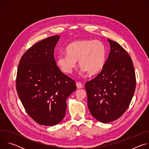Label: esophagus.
<instances>
[{
    "label": "esophagus",
    "instance_id": "1",
    "mask_svg": "<svg viewBox=\"0 0 149 149\" xmlns=\"http://www.w3.org/2000/svg\"><path fill=\"white\" fill-rule=\"evenodd\" d=\"M76 86H77V87L78 88H83V85L82 84V83L79 82H78L76 83Z\"/></svg>",
    "mask_w": 149,
    "mask_h": 149
}]
</instances>
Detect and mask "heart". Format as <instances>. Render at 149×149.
<instances>
[{"mask_svg": "<svg viewBox=\"0 0 149 149\" xmlns=\"http://www.w3.org/2000/svg\"><path fill=\"white\" fill-rule=\"evenodd\" d=\"M67 55L61 54L56 57V64L66 74H71L78 61L82 71L90 75L100 72L105 62L106 48L99 40H78L74 41L65 48Z\"/></svg>", "mask_w": 149, "mask_h": 149, "instance_id": "obj_1", "label": "heart"}]
</instances>
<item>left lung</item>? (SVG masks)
<instances>
[{"instance_id":"obj_1","label":"left lung","mask_w":149,"mask_h":149,"mask_svg":"<svg viewBox=\"0 0 149 149\" xmlns=\"http://www.w3.org/2000/svg\"><path fill=\"white\" fill-rule=\"evenodd\" d=\"M108 41L111 49L102 70L85 85L89 110L103 123L114 121L125 113L136 86L129 54L117 42L109 39Z\"/></svg>"}]
</instances>
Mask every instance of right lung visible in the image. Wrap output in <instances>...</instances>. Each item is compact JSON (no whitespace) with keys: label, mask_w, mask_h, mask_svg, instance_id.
Listing matches in <instances>:
<instances>
[{"label":"right lung","mask_w":149,"mask_h":149,"mask_svg":"<svg viewBox=\"0 0 149 149\" xmlns=\"http://www.w3.org/2000/svg\"><path fill=\"white\" fill-rule=\"evenodd\" d=\"M60 36L42 40L21 57L16 75V90L28 115L37 123L53 126L65 114L67 98L76 89L74 80L61 71L54 59Z\"/></svg>","instance_id":"1"}]
</instances>
